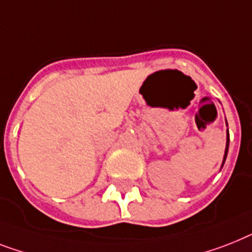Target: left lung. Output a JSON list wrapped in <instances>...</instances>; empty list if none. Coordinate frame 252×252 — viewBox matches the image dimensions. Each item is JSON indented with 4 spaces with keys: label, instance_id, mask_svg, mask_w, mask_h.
<instances>
[{
    "label": "left lung",
    "instance_id": "8db88e82",
    "mask_svg": "<svg viewBox=\"0 0 252 252\" xmlns=\"http://www.w3.org/2000/svg\"><path fill=\"white\" fill-rule=\"evenodd\" d=\"M228 147H229V133H228V141H226V149H225V155H224V161H225L226 154H228Z\"/></svg>",
    "mask_w": 252,
    "mask_h": 252
}]
</instances>
